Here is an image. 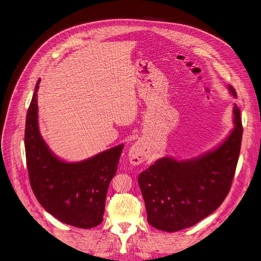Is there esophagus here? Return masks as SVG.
Returning <instances> with one entry per match:
<instances>
[{
	"instance_id": "obj_1",
	"label": "esophagus",
	"mask_w": 261,
	"mask_h": 261,
	"mask_svg": "<svg viewBox=\"0 0 261 261\" xmlns=\"http://www.w3.org/2000/svg\"><path fill=\"white\" fill-rule=\"evenodd\" d=\"M129 161L133 165H138L144 162L147 158V147L143 141H136V143L129 150Z\"/></svg>"
}]
</instances>
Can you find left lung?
I'll return each mask as SVG.
<instances>
[{"label": "left lung", "mask_w": 261, "mask_h": 261, "mask_svg": "<svg viewBox=\"0 0 261 261\" xmlns=\"http://www.w3.org/2000/svg\"><path fill=\"white\" fill-rule=\"evenodd\" d=\"M229 90L236 97L231 85ZM233 113L234 129L217 149L192 160L162 157L139 174L138 184L151 226L167 232L192 227L224 202L235 175L243 138L238 106Z\"/></svg>", "instance_id": "left-lung-1"}]
</instances>
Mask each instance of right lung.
Here are the masks:
<instances>
[{
    "mask_svg": "<svg viewBox=\"0 0 261 261\" xmlns=\"http://www.w3.org/2000/svg\"><path fill=\"white\" fill-rule=\"evenodd\" d=\"M37 81L28 108L25 149L29 180L40 205L60 222L88 229L103 221L110 181L124 148L118 145L81 162L68 163L52 154L37 122Z\"/></svg>",
    "mask_w": 261,
    "mask_h": 261,
    "instance_id": "obj_1",
    "label": "right lung"
}]
</instances>
